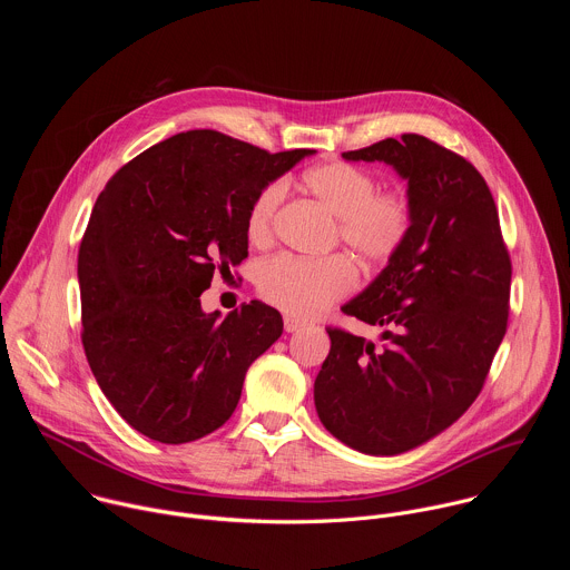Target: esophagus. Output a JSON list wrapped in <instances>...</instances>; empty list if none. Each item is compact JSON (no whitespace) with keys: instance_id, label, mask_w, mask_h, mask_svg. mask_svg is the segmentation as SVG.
<instances>
[{"instance_id":"esophagus-1","label":"esophagus","mask_w":570,"mask_h":570,"mask_svg":"<svg viewBox=\"0 0 570 570\" xmlns=\"http://www.w3.org/2000/svg\"><path fill=\"white\" fill-rule=\"evenodd\" d=\"M302 327H304V322H302V320H297V317H293V315H284V330H286L288 334L299 332Z\"/></svg>"}]
</instances>
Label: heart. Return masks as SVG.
I'll return each instance as SVG.
<instances>
[{
	"mask_svg": "<svg viewBox=\"0 0 570 570\" xmlns=\"http://www.w3.org/2000/svg\"><path fill=\"white\" fill-rule=\"evenodd\" d=\"M306 191L334 216H338L336 238L367 266L392 262L409 240L415 223V203L405 187L379 189L376 176L350 161L304 171ZM286 198L282 180L268 183L253 200L246 216V234L255 246H268L275 236L279 207ZM358 284V273L347 255L293 257L277 255L257 271V291L273 306L311 317L327 311L350 295Z\"/></svg>",
	"mask_w": 570,
	"mask_h": 570,
	"instance_id": "heart-1",
	"label": "heart"
}]
</instances>
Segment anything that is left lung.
I'll use <instances>...</instances> for the list:
<instances>
[{
  "instance_id": "obj_1",
  "label": "left lung",
  "mask_w": 570,
  "mask_h": 570,
  "mask_svg": "<svg viewBox=\"0 0 570 570\" xmlns=\"http://www.w3.org/2000/svg\"><path fill=\"white\" fill-rule=\"evenodd\" d=\"M409 180L413 232L345 315L381 327V345L330 327L315 376L320 422L370 455L411 451L480 394L508 332L512 262L490 187L462 155L405 132L343 153Z\"/></svg>"
}]
</instances>
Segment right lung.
<instances>
[{
    "mask_svg": "<svg viewBox=\"0 0 570 570\" xmlns=\"http://www.w3.org/2000/svg\"><path fill=\"white\" fill-rule=\"evenodd\" d=\"M311 153L187 130L130 159L97 198L78 248L80 341L141 435L185 444L220 429L248 367L282 336L277 308L253 299L218 320L200 295L248 257L255 196Z\"/></svg>",
    "mask_w": 570,
    "mask_h": 570,
    "instance_id": "obj_1",
    "label": "right lung"
}]
</instances>
